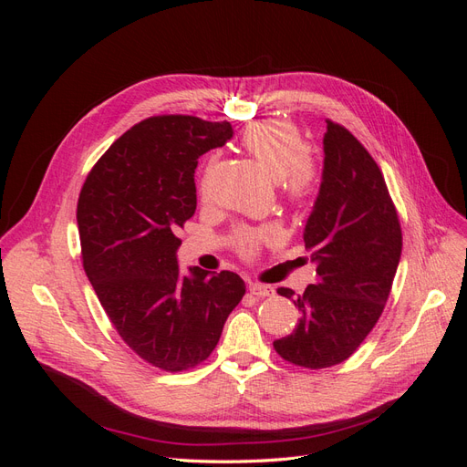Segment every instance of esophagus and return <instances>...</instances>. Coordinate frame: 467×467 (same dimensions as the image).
Listing matches in <instances>:
<instances>
[{
  "label": "esophagus",
  "mask_w": 467,
  "mask_h": 467,
  "mask_svg": "<svg viewBox=\"0 0 467 467\" xmlns=\"http://www.w3.org/2000/svg\"><path fill=\"white\" fill-rule=\"evenodd\" d=\"M249 292L253 296H257V298H266V296H273L275 294V288L268 286V285H259V282H255V285H249Z\"/></svg>",
  "instance_id": "esophagus-1"
}]
</instances>
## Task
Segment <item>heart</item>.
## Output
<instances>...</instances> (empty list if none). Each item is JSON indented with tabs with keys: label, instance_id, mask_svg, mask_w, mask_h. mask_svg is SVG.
<instances>
[{
	"label": "heart",
	"instance_id": "obj_1",
	"mask_svg": "<svg viewBox=\"0 0 467 467\" xmlns=\"http://www.w3.org/2000/svg\"><path fill=\"white\" fill-rule=\"evenodd\" d=\"M244 146L282 187L292 202H304L317 187V165L306 151L304 136L288 120H263L244 132ZM237 249L253 255L261 237L251 232L237 234Z\"/></svg>",
	"mask_w": 467,
	"mask_h": 467
}]
</instances>
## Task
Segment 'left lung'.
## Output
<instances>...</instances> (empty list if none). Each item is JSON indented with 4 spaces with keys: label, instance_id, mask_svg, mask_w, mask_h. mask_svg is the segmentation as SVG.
I'll use <instances>...</instances> for the list:
<instances>
[{
    "label": "left lung",
    "instance_id": "obj_1",
    "mask_svg": "<svg viewBox=\"0 0 467 467\" xmlns=\"http://www.w3.org/2000/svg\"><path fill=\"white\" fill-rule=\"evenodd\" d=\"M319 194L304 228L316 285L296 296V329L273 343L304 368H329L355 352L378 323L401 259V225L384 175L345 126L327 120Z\"/></svg>",
    "mask_w": 467,
    "mask_h": 467
}]
</instances>
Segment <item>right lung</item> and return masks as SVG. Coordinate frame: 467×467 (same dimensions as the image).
Here are the masks:
<instances>
[{"label": "right lung", "mask_w": 467, "mask_h": 467, "mask_svg": "<svg viewBox=\"0 0 467 467\" xmlns=\"http://www.w3.org/2000/svg\"><path fill=\"white\" fill-rule=\"evenodd\" d=\"M232 136L225 120L150 117L105 151L78 201L83 268L99 302L122 341L167 372L206 360L245 294L235 273L192 266L185 276L177 263L199 158Z\"/></svg>", "instance_id": "right-lung-1"}]
</instances>
